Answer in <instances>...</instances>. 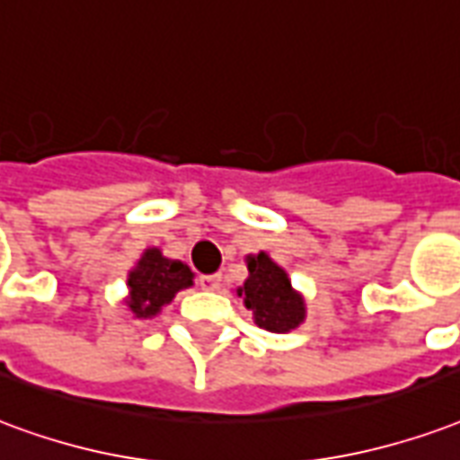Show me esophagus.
Returning <instances> with one entry per match:
<instances>
[{
	"instance_id": "esophagus-1",
	"label": "esophagus",
	"mask_w": 460,
	"mask_h": 460,
	"mask_svg": "<svg viewBox=\"0 0 460 460\" xmlns=\"http://www.w3.org/2000/svg\"><path fill=\"white\" fill-rule=\"evenodd\" d=\"M199 288H202V290H219V288H221V275L219 273L199 275Z\"/></svg>"
}]
</instances>
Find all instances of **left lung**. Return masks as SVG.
<instances>
[{
  "label": "left lung",
  "instance_id": "obj_1",
  "mask_svg": "<svg viewBox=\"0 0 460 460\" xmlns=\"http://www.w3.org/2000/svg\"><path fill=\"white\" fill-rule=\"evenodd\" d=\"M248 280L239 295L256 316V324L273 334H285L305 319V302L292 292L290 278L280 265H275L265 253L248 258Z\"/></svg>",
  "mask_w": 460,
  "mask_h": 460
}]
</instances>
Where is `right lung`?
<instances>
[{
    "label": "right lung",
    "mask_w": 460,
    "mask_h": 460,
    "mask_svg": "<svg viewBox=\"0 0 460 460\" xmlns=\"http://www.w3.org/2000/svg\"><path fill=\"white\" fill-rule=\"evenodd\" d=\"M190 285H192V270L185 263L168 261L158 248H148L128 275L126 305L136 316H153Z\"/></svg>",
    "instance_id": "right-lung-1"
}]
</instances>
